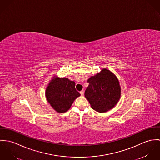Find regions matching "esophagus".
<instances>
[{
    "instance_id": "1",
    "label": "esophagus",
    "mask_w": 160,
    "mask_h": 160,
    "mask_svg": "<svg viewBox=\"0 0 160 160\" xmlns=\"http://www.w3.org/2000/svg\"><path fill=\"white\" fill-rule=\"evenodd\" d=\"M80 94H81V96H83V95H84V91H83V90L81 91L80 92Z\"/></svg>"
}]
</instances>
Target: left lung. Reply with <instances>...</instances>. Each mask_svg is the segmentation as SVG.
I'll use <instances>...</instances> for the list:
<instances>
[{
    "label": "left lung",
    "instance_id": "obj_1",
    "mask_svg": "<svg viewBox=\"0 0 160 160\" xmlns=\"http://www.w3.org/2000/svg\"><path fill=\"white\" fill-rule=\"evenodd\" d=\"M88 87L85 92L92 109L100 113L107 112L117 105L121 94V87L117 76L110 70L102 68L88 80Z\"/></svg>",
    "mask_w": 160,
    "mask_h": 160
}]
</instances>
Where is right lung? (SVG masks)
Returning a JSON list of instances; mask_svg holds the SVG:
<instances>
[{
  "label": "right lung",
  "mask_w": 160,
  "mask_h": 160,
  "mask_svg": "<svg viewBox=\"0 0 160 160\" xmlns=\"http://www.w3.org/2000/svg\"><path fill=\"white\" fill-rule=\"evenodd\" d=\"M75 87V82L69 78L53 76L45 90L47 102L58 113L66 112L80 96Z\"/></svg>",
  "instance_id": "add662e5"
}]
</instances>
